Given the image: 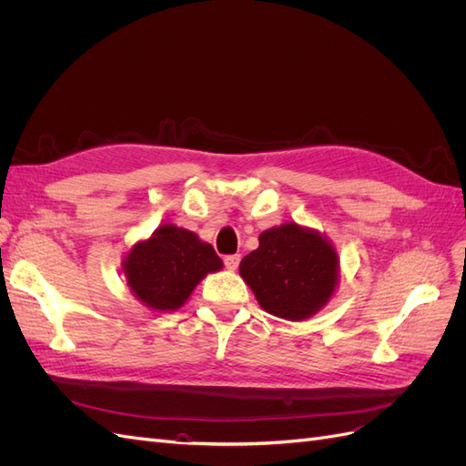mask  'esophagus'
I'll return each mask as SVG.
<instances>
[{"label":"esophagus","instance_id":"obj_1","mask_svg":"<svg viewBox=\"0 0 466 466\" xmlns=\"http://www.w3.org/2000/svg\"><path fill=\"white\" fill-rule=\"evenodd\" d=\"M223 262H225V266L229 268V270H237L238 262H241V257H238V255H229V257L223 258Z\"/></svg>","mask_w":466,"mask_h":466}]
</instances>
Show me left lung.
<instances>
[{"instance_id": "8db88e82", "label": "left lung", "mask_w": 466, "mask_h": 466, "mask_svg": "<svg viewBox=\"0 0 466 466\" xmlns=\"http://www.w3.org/2000/svg\"><path fill=\"white\" fill-rule=\"evenodd\" d=\"M238 274L266 313L303 320L329 303L338 286V252L327 237L298 223L262 231Z\"/></svg>"}]
</instances>
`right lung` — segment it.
<instances>
[{
  "label": "right lung",
  "instance_id": "right-lung-1",
  "mask_svg": "<svg viewBox=\"0 0 466 466\" xmlns=\"http://www.w3.org/2000/svg\"><path fill=\"white\" fill-rule=\"evenodd\" d=\"M214 247L198 235L165 223L146 241L136 243L122 270L136 298L153 311H175L190 298L202 278L221 270Z\"/></svg>",
  "mask_w": 466,
  "mask_h": 466
}]
</instances>
